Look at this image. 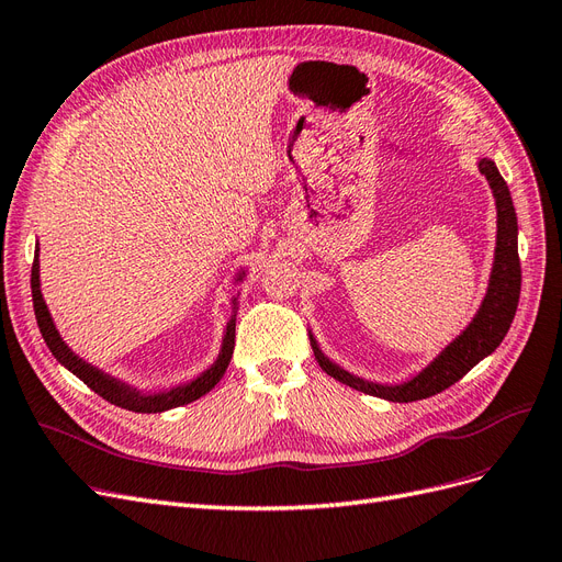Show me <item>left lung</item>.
<instances>
[{
  "mask_svg": "<svg viewBox=\"0 0 562 562\" xmlns=\"http://www.w3.org/2000/svg\"><path fill=\"white\" fill-rule=\"evenodd\" d=\"M476 166H479V172L485 175L487 179V187L493 191L495 210H497L495 259L491 268V278H487L485 296L479 305L476 315L437 357L429 361L427 367H423L408 380H402V383H375V380H367L350 373L348 369H342L334 359L324 355L315 334L307 331L311 334V346L322 371H327L331 378L338 380V383L364 394L378 396V400L400 402V404L420 402V400H427V396L443 392L452 383H458V380L467 371H472L481 359L493 355L499 342L504 340L506 331H509L514 322L518 296H520L518 220H516L509 187H506V182L502 179L495 160L479 158Z\"/></svg>",
  "mask_w": 562,
  "mask_h": 562,
  "instance_id": "obj_1",
  "label": "left lung"
}]
</instances>
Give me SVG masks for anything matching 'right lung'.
Masks as SVG:
<instances>
[{"mask_svg":"<svg viewBox=\"0 0 562 562\" xmlns=\"http://www.w3.org/2000/svg\"><path fill=\"white\" fill-rule=\"evenodd\" d=\"M245 278H247V270L240 268L238 273H235V278H233V286H238ZM30 282H32L34 317H37L40 331H42V336L46 340L48 350L53 352V357H56L67 371H71L79 380H83V383L90 390L98 392L102 400H106V402L114 404V406L128 408V411H135V413H162V411H170V408H177V406L191 404L195 400H201L203 394H207L216 383H220L222 375L226 373V369L231 364L233 348H235V315H238V296H240V292L231 299V319L226 322L220 355H216V359L212 361V364L203 373H198L195 378L187 380V383H179V385H172V387H166V390L149 392V390H139V387H135L131 383H125V380H121V378H116L112 373H106V371L93 367V364H90V361L81 359L63 340L60 331L56 329V322H53V317L48 313V305L44 301V294H42L40 245H37V249H34V263H32V280Z\"/></svg>","mask_w":562,"mask_h":562,"instance_id":"right-lung-1","label":"right lung"}]
</instances>
